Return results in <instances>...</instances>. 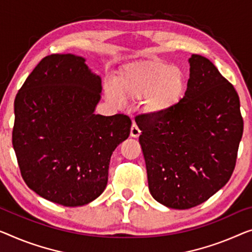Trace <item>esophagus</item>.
Instances as JSON below:
<instances>
[{
  "mask_svg": "<svg viewBox=\"0 0 252 252\" xmlns=\"http://www.w3.org/2000/svg\"><path fill=\"white\" fill-rule=\"evenodd\" d=\"M140 133H141L140 129H139L138 126L133 122L132 126H131V130H130V136L133 137V138H138L139 136H140Z\"/></svg>",
  "mask_w": 252,
  "mask_h": 252,
  "instance_id": "1",
  "label": "esophagus"
}]
</instances>
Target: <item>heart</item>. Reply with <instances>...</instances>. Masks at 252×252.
<instances>
[{"instance_id":"b5f03b06","label":"heart","mask_w":252,"mask_h":252,"mask_svg":"<svg viewBox=\"0 0 252 252\" xmlns=\"http://www.w3.org/2000/svg\"><path fill=\"white\" fill-rule=\"evenodd\" d=\"M114 87L105 89L112 104L141 99V111L150 118H160L174 111L187 89L185 71L159 60L127 62L114 77Z\"/></svg>"}]
</instances>
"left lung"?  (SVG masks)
<instances>
[{
    "instance_id": "obj_1",
    "label": "left lung",
    "mask_w": 252,
    "mask_h": 252,
    "mask_svg": "<svg viewBox=\"0 0 252 252\" xmlns=\"http://www.w3.org/2000/svg\"><path fill=\"white\" fill-rule=\"evenodd\" d=\"M182 102L167 115L138 116L153 198L173 209L205 202L230 180L243 133L233 86L208 59L192 54Z\"/></svg>"
}]
</instances>
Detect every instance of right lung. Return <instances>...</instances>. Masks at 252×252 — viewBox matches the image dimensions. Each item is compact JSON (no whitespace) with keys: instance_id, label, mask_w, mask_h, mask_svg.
I'll return each mask as SVG.
<instances>
[{"instance_id":"1","label":"right lung","mask_w":252,"mask_h":252,"mask_svg":"<svg viewBox=\"0 0 252 252\" xmlns=\"http://www.w3.org/2000/svg\"><path fill=\"white\" fill-rule=\"evenodd\" d=\"M102 78L74 54L44 58L14 100L12 145L26 185L55 204L77 207L103 193L126 115L95 114Z\"/></svg>"}]
</instances>
